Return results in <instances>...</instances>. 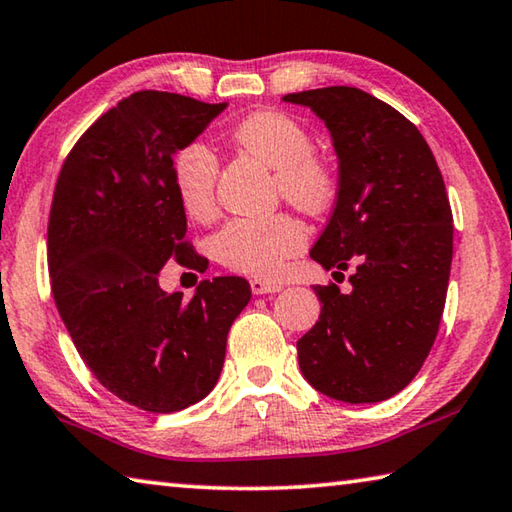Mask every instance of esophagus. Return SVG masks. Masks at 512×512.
Instances as JSON below:
<instances>
[{
	"label": "esophagus",
	"instance_id": "esophagus-1",
	"mask_svg": "<svg viewBox=\"0 0 512 512\" xmlns=\"http://www.w3.org/2000/svg\"><path fill=\"white\" fill-rule=\"evenodd\" d=\"M251 292L254 294H272V292H281L283 285L281 283H272V281H263V279H251Z\"/></svg>",
	"mask_w": 512,
	"mask_h": 512
}]
</instances>
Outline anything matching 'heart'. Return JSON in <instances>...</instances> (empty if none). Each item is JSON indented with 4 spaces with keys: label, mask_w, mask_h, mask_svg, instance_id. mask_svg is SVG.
I'll use <instances>...</instances> for the list:
<instances>
[{
    "label": "heart",
    "mask_w": 512,
    "mask_h": 512,
    "mask_svg": "<svg viewBox=\"0 0 512 512\" xmlns=\"http://www.w3.org/2000/svg\"><path fill=\"white\" fill-rule=\"evenodd\" d=\"M231 139L247 155L274 170L276 191L306 213H324L335 200L337 177L315 155V139L306 125L290 114L263 110L242 119ZM179 202L195 220H206L215 209L218 159L204 143H186L173 159ZM306 247V229L288 213L263 218H233L218 231L213 249L218 261L233 272L276 279L285 263Z\"/></svg>",
    "instance_id": "heart-1"
}]
</instances>
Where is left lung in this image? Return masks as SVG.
<instances>
[{"mask_svg":"<svg viewBox=\"0 0 512 512\" xmlns=\"http://www.w3.org/2000/svg\"><path fill=\"white\" fill-rule=\"evenodd\" d=\"M326 123L339 159L333 215L310 256L353 290L315 285L321 315L297 342L303 378L362 405L416 378L441 324L452 267V209L423 134L357 87L283 96ZM344 276V274H342Z\"/></svg>","mask_w":512,"mask_h":512,"instance_id":"left-lung-1","label":"left lung"}]
</instances>
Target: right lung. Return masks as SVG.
I'll list each match as a JSON object with an SVG mask.
<instances>
[{
    "label": "right lung",
    "mask_w": 512,
    "mask_h": 512,
    "mask_svg": "<svg viewBox=\"0 0 512 512\" xmlns=\"http://www.w3.org/2000/svg\"><path fill=\"white\" fill-rule=\"evenodd\" d=\"M227 103L143 89L105 112L62 164L47 256L53 299L94 378L152 414L206 398L227 335L251 299L240 276H215L193 299L159 288L170 258L202 265L186 236L173 179L175 152Z\"/></svg>",
    "instance_id": "right-lung-1"
}]
</instances>
